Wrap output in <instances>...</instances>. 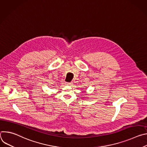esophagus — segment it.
I'll use <instances>...</instances> for the list:
<instances>
[{"mask_svg":"<svg viewBox=\"0 0 147 147\" xmlns=\"http://www.w3.org/2000/svg\"><path fill=\"white\" fill-rule=\"evenodd\" d=\"M66 85L67 86H71L72 84V82H66Z\"/></svg>","mask_w":147,"mask_h":147,"instance_id":"obj_1","label":"esophagus"}]
</instances>
